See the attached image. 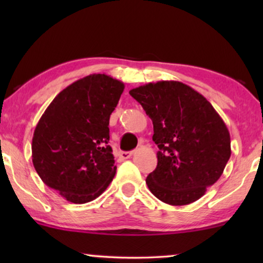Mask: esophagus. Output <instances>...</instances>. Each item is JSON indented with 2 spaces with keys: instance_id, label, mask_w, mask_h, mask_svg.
Listing matches in <instances>:
<instances>
[{
  "instance_id": "34e87169",
  "label": "esophagus",
  "mask_w": 263,
  "mask_h": 263,
  "mask_svg": "<svg viewBox=\"0 0 263 263\" xmlns=\"http://www.w3.org/2000/svg\"><path fill=\"white\" fill-rule=\"evenodd\" d=\"M133 154H134V152H120V157L122 158V159H129Z\"/></svg>"
}]
</instances>
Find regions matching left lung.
Segmentation results:
<instances>
[{
    "mask_svg": "<svg viewBox=\"0 0 263 263\" xmlns=\"http://www.w3.org/2000/svg\"><path fill=\"white\" fill-rule=\"evenodd\" d=\"M153 122L158 165L146 184L172 206L195 202L220 178L231 156L230 133L202 95L179 81L129 91Z\"/></svg>",
    "mask_w": 263,
    "mask_h": 263,
    "instance_id": "obj_1",
    "label": "left lung"
}]
</instances>
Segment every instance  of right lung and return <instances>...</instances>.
<instances>
[{
  "label": "right lung",
  "instance_id": "1",
  "mask_svg": "<svg viewBox=\"0 0 263 263\" xmlns=\"http://www.w3.org/2000/svg\"><path fill=\"white\" fill-rule=\"evenodd\" d=\"M123 89L109 75L82 78L55 97L34 129L35 171L69 202L97 199L116 174L109 121Z\"/></svg>",
  "mask_w": 263,
  "mask_h": 263
}]
</instances>
